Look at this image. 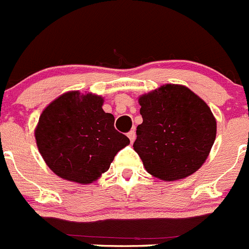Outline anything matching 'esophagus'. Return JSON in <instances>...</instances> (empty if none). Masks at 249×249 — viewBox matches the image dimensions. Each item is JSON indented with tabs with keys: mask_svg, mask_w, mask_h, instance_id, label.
I'll return each instance as SVG.
<instances>
[{
	"mask_svg": "<svg viewBox=\"0 0 249 249\" xmlns=\"http://www.w3.org/2000/svg\"><path fill=\"white\" fill-rule=\"evenodd\" d=\"M128 138H129V140H130V142H133L135 140V137H137V135H135V130H130V132H128Z\"/></svg>",
	"mask_w": 249,
	"mask_h": 249,
	"instance_id": "esophagus-1",
	"label": "esophagus"
}]
</instances>
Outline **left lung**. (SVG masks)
Returning a JSON list of instances; mask_svg holds the SVG:
<instances>
[{
	"label": "left lung",
	"instance_id": "left-lung-1",
	"mask_svg": "<svg viewBox=\"0 0 249 249\" xmlns=\"http://www.w3.org/2000/svg\"><path fill=\"white\" fill-rule=\"evenodd\" d=\"M142 124L133 147L147 173L174 181L195 173L207 160L216 134L211 109L181 85H163L139 97Z\"/></svg>",
	"mask_w": 249,
	"mask_h": 249
}]
</instances>
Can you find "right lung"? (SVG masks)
Masks as SVG:
<instances>
[{
    "label": "right lung",
    "instance_id": "add662e5",
    "mask_svg": "<svg viewBox=\"0 0 249 249\" xmlns=\"http://www.w3.org/2000/svg\"><path fill=\"white\" fill-rule=\"evenodd\" d=\"M100 95L64 93L42 111L36 144L47 166L58 177L90 184L109 169L129 139L114 127V115L103 110Z\"/></svg>",
    "mask_w": 249,
    "mask_h": 249
}]
</instances>
